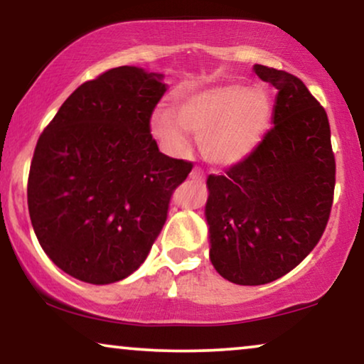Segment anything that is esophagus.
Returning <instances> with one entry per match:
<instances>
[{"mask_svg": "<svg viewBox=\"0 0 364 364\" xmlns=\"http://www.w3.org/2000/svg\"><path fill=\"white\" fill-rule=\"evenodd\" d=\"M191 177L196 178V181H202V178L205 177V173H203V171H202L200 167H196V168H193V171L191 172Z\"/></svg>", "mask_w": 364, "mask_h": 364, "instance_id": "esophagus-1", "label": "esophagus"}]
</instances>
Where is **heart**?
Returning a JSON list of instances; mask_svg holds the SVG:
<instances>
[{
	"mask_svg": "<svg viewBox=\"0 0 364 364\" xmlns=\"http://www.w3.org/2000/svg\"><path fill=\"white\" fill-rule=\"evenodd\" d=\"M272 117V102L260 89L220 86L188 97L176 109L157 111L152 129L168 146L182 149L186 131L205 137L203 152L208 161L233 166L260 146Z\"/></svg>",
	"mask_w": 364,
	"mask_h": 364,
	"instance_id": "heart-1",
	"label": "heart"
}]
</instances>
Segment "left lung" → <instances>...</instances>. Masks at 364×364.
Listing matches in <instances>:
<instances>
[{
	"instance_id": "left-lung-1",
	"label": "left lung",
	"mask_w": 364,
	"mask_h": 364,
	"mask_svg": "<svg viewBox=\"0 0 364 364\" xmlns=\"http://www.w3.org/2000/svg\"><path fill=\"white\" fill-rule=\"evenodd\" d=\"M253 69L277 89L273 127L250 156L207 181L210 262L237 285H265L305 260L326 228L336 182L321 104L293 74Z\"/></svg>"
}]
</instances>
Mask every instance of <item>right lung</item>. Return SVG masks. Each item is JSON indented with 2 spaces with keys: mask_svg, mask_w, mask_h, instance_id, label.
<instances>
[{
  "mask_svg": "<svg viewBox=\"0 0 364 364\" xmlns=\"http://www.w3.org/2000/svg\"><path fill=\"white\" fill-rule=\"evenodd\" d=\"M161 79L136 66L109 69L81 84L38 139L29 217L46 255L77 280L106 285L136 272L192 171L151 134Z\"/></svg>",
  "mask_w": 364,
  "mask_h": 364,
  "instance_id": "1",
  "label": "right lung"
}]
</instances>
